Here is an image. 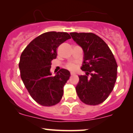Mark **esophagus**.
Wrapping results in <instances>:
<instances>
[{"instance_id": "esophagus-1", "label": "esophagus", "mask_w": 133, "mask_h": 133, "mask_svg": "<svg viewBox=\"0 0 133 133\" xmlns=\"http://www.w3.org/2000/svg\"><path fill=\"white\" fill-rule=\"evenodd\" d=\"M71 76H74V75H76V73H75V72H71Z\"/></svg>"}]
</instances>
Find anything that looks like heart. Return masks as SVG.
Instances as JSON below:
<instances>
[{
  "mask_svg": "<svg viewBox=\"0 0 133 133\" xmlns=\"http://www.w3.org/2000/svg\"><path fill=\"white\" fill-rule=\"evenodd\" d=\"M65 68H67L69 70H71V71H75L76 69H77V64H76L75 62H69V63L65 65Z\"/></svg>",
  "mask_w": 133,
  "mask_h": 133,
  "instance_id": "b5f03b06",
  "label": "heart"
}]
</instances>
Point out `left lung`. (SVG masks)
Returning a JSON list of instances; mask_svg holds the SVG:
<instances>
[{
	"label": "left lung",
	"instance_id": "1",
	"mask_svg": "<svg viewBox=\"0 0 133 133\" xmlns=\"http://www.w3.org/2000/svg\"><path fill=\"white\" fill-rule=\"evenodd\" d=\"M72 38L84 51L81 69L76 88L77 96L86 104L96 106L103 103L114 89L117 65L112 51L106 42L91 32H71Z\"/></svg>",
	"mask_w": 133,
	"mask_h": 133
}]
</instances>
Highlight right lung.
<instances>
[{
  "mask_svg": "<svg viewBox=\"0 0 133 133\" xmlns=\"http://www.w3.org/2000/svg\"><path fill=\"white\" fill-rule=\"evenodd\" d=\"M71 38L67 32H47L32 41L21 54V79L30 96L41 106H54L61 100L64 86L71 74L61 69L52 76L50 69L51 61L57 56L58 47Z\"/></svg>",
  "mask_w": 133,
  "mask_h": 133,
  "instance_id": "obj_1",
  "label": "right lung"
}]
</instances>
